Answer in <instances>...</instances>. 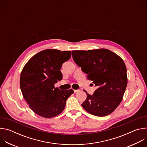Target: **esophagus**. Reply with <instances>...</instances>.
<instances>
[{
	"instance_id": "obj_1",
	"label": "esophagus",
	"mask_w": 147,
	"mask_h": 147,
	"mask_svg": "<svg viewBox=\"0 0 147 147\" xmlns=\"http://www.w3.org/2000/svg\"><path fill=\"white\" fill-rule=\"evenodd\" d=\"M80 91V90H74V92H78V91Z\"/></svg>"
}]
</instances>
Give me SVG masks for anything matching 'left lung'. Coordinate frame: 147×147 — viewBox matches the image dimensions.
Wrapping results in <instances>:
<instances>
[{"mask_svg": "<svg viewBox=\"0 0 147 147\" xmlns=\"http://www.w3.org/2000/svg\"><path fill=\"white\" fill-rule=\"evenodd\" d=\"M74 61L87 74L97 89L81 105L88 113L105 116L112 113L122 100L127 84V69L123 59L107 49L73 51Z\"/></svg>", "mask_w": 147, "mask_h": 147, "instance_id": "8db88e82", "label": "left lung"}]
</instances>
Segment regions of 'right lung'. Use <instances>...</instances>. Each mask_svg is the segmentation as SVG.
I'll list each match as a JSON object with an SVG mask.
<instances>
[{
	"mask_svg": "<svg viewBox=\"0 0 147 147\" xmlns=\"http://www.w3.org/2000/svg\"><path fill=\"white\" fill-rule=\"evenodd\" d=\"M71 51L46 49L32 56L24 66L20 85L30 108L45 118L57 116L64 110L72 89L61 91L55 84L62 80V64L71 57Z\"/></svg>",
	"mask_w": 147,
	"mask_h": 147,
	"instance_id": "1",
	"label": "right lung"
}]
</instances>
